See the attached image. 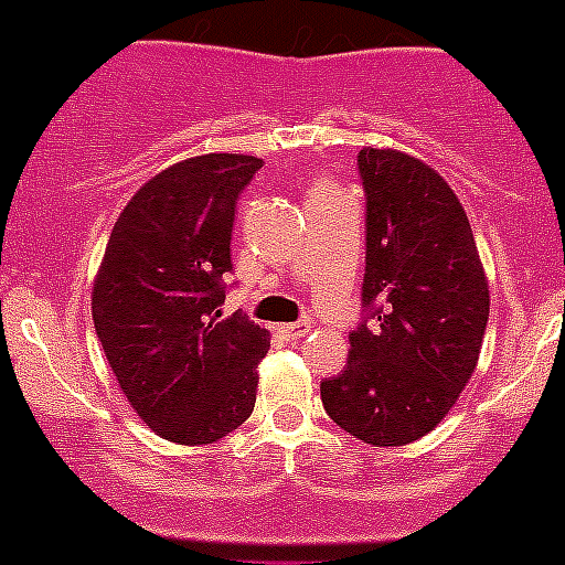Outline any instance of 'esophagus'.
Wrapping results in <instances>:
<instances>
[{
	"mask_svg": "<svg viewBox=\"0 0 565 565\" xmlns=\"http://www.w3.org/2000/svg\"><path fill=\"white\" fill-rule=\"evenodd\" d=\"M308 330H310V322H291V324H282V328H279V333L286 335V339H291V341H299L302 339V335H308Z\"/></svg>",
	"mask_w": 565,
	"mask_h": 565,
	"instance_id": "esophagus-1",
	"label": "esophagus"
}]
</instances>
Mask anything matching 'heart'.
Masks as SVG:
<instances>
[{"label": "heart", "instance_id": "1", "mask_svg": "<svg viewBox=\"0 0 565 565\" xmlns=\"http://www.w3.org/2000/svg\"><path fill=\"white\" fill-rule=\"evenodd\" d=\"M319 190H328V188H319Z\"/></svg>", "mask_w": 565, "mask_h": 565}]
</instances>
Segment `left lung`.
Wrapping results in <instances>:
<instances>
[{
  "instance_id": "left-lung-1",
  "label": "left lung",
  "mask_w": 565,
  "mask_h": 565,
  "mask_svg": "<svg viewBox=\"0 0 565 565\" xmlns=\"http://www.w3.org/2000/svg\"><path fill=\"white\" fill-rule=\"evenodd\" d=\"M364 319L347 366L322 381L330 420L370 445L426 437L473 375L490 294L468 215L420 159L364 148Z\"/></svg>"
}]
</instances>
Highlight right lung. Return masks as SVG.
I'll use <instances>...</instances> for the list:
<instances>
[{
	"mask_svg": "<svg viewBox=\"0 0 565 565\" xmlns=\"http://www.w3.org/2000/svg\"><path fill=\"white\" fill-rule=\"evenodd\" d=\"M263 162L184 159L120 212L92 291V319L122 395L159 437L204 445L255 408L268 330L221 317L235 206Z\"/></svg>",
	"mask_w": 565,
	"mask_h": 565,
	"instance_id": "1",
	"label": "right lung"
}]
</instances>
